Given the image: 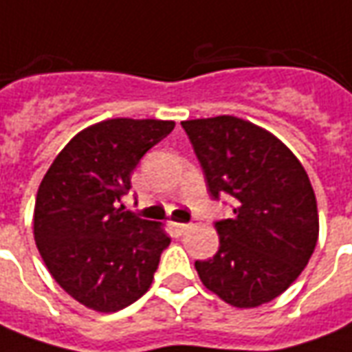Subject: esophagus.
Instances as JSON below:
<instances>
[{"label": "esophagus", "instance_id": "1", "mask_svg": "<svg viewBox=\"0 0 352 352\" xmlns=\"http://www.w3.org/2000/svg\"><path fill=\"white\" fill-rule=\"evenodd\" d=\"M171 227H173V230H175L177 234H184V232H188L190 225H184V223H171Z\"/></svg>", "mask_w": 352, "mask_h": 352}]
</instances>
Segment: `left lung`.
<instances>
[{
  "instance_id": "obj_1",
  "label": "left lung",
  "mask_w": 352,
  "mask_h": 352,
  "mask_svg": "<svg viewBox=\"0 0 352 352\" xmlns=\"http://www.w3.org/2000/svg\"><path fill=\"white\" fill-rule=\"evenodd\" d=\"M211 198L232 196L215 223L219 250L196 261L201 284L238 309L269 303L307 267L318 240L316 198L301 162L259 125L234 116L181 122Z\"/></svg>"
}]
</instances>
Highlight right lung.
Returning a JSON list of instances; mask_svg holds the SVG:
<instances>
[{
  "mask_svg": "<svg viewBox=\"0 0 352 352\" xmlns=\"http://www.w3.org/2000/svg\"><path fill=\"white\" fill-rule=\"evenodd\" d=\"M175 122L114 118L66 144L39 184L34 238L56 284L78 303L116 313L142 297L171 242L162 225L125 210L141 158Z\"/></svg>",
  "mask_w": 352,
  "mask_h": 352,
  "instance_id": "obj_1",
  "label": "right lung"
}]
</instances>
